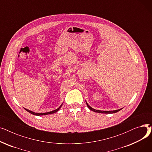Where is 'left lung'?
<instances>
[{
	"mask_svg": "<svg viewBox=\"0 0 152 152\" xmlns=\"http://www.w3.org/2000/svg\"><path fill=\"white\" fill-rule=\"evenodd\" d=\"M61 106H62V104H61V105H60V107L58 108H57V109H56V110H53V111H49V112H47V113H35V112H33V111H30V110H28V109H26V108H25V110H26L27 111H28L29 113H30L31 114H33V115H36V116H40V115H50V114H52V113H56V112H57V111L60 110V108L61 107Z\"/></svg>",
	"mask_w": 152,
	"mask_h": 152,
	"instance_id": "1",
	"label": "left lung"
}]
</instances>
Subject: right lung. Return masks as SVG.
Segmentation results:
<instances>
[{
  "mask_svg": "<svg viewBox=\"0 0 152 152\" xmlns=\"http://www.w3.org/2000/svg\"><path fill=\"white\" fill-rule=\"evenodd\" d=\"M86 102V104H87V107H88V108H89L91 110L94 111V112H96V113H110H110H115L118 112V111H120L121 110H122V108H120V109L116 110H113V111H102V110H95V109L92 108L91 107H90V106L88 105V103H87V102Z\"/></svg>",
  "mask_w": 152,
  "mask_h": 152,
  "instance_id": "right-lung-1",
  "label": "right lung"
}]
</instances>
